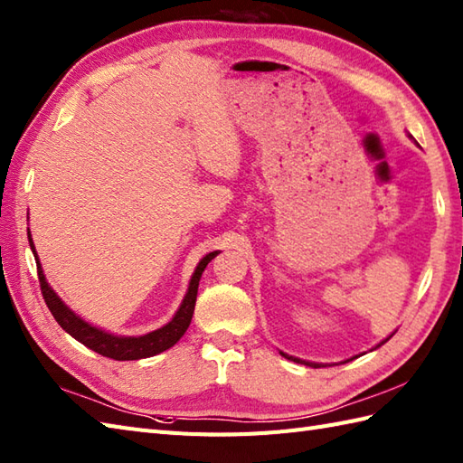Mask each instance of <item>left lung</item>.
I'll list each match as a JSON object with an SVG mask.
<instances>
[{
  "mask_svg": "<svg viewBox=\"0 0 463 463\" xmlns=\"http://www.w3.org/2000/svg\"><path fill=\"white\" fill-rule=\"evenodd\" d=\"M408 137H412V136H411V134H408ZM392 335H394V331H392V333H391V335H389V337H386V339H383V341H381V343H379V345H377V347H374V349H379V347H381V345H384V343H386V341H389V339H391V337H392ZM371 351H373V349H371ZM280 353H282V354H284V357H286V359H292V361H296V363H302V364H307V367H314V369H317V367H327V363H326V364H324V363H314V361H304V359H298V357H292V354H286V353H284V351H280ZM353 359H357V354H354V357H351V359H347V361H343V363H349V361H353Z\"/></svg>",
  "mask_w": 463,
  "mask_h": 463,
  "instance_id": "left-lung-1",
  "label": "left lung"
}]
</instances>
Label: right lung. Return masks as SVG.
Returning a JSON list of instances; mask_svg holds the SVG:
<instances>
[{"label":"right lung","mask_w":463,"mask_h":463,"mask_svg":"<svg viewBox=\"0 0 463 463\" xmlns=\"http://www.w3.org/2000/svg\"><path fill=\"white\" fill-rule=\"evenodd\" d=\"M27 236H29V246H31V250H33L35 262H37L41 292H43V298H45V304L51 309L52 317L57 319V324L64 331H67L71 337L80 341L84 347H89L99 354H102V357H109L114 361L147 359V357H154V354L164 353L165 349L175 345V343L183 337V333L187 331V327L191 324V317H193V311H195L197 288H199L201 274L205 272V268L213 260V258L219 254V250H214V252H209L207 256L201 258L197 268H195V272H193L191 280H189L185 298H183V302H181L179 309L175 311V316L171 317L165 326H161L156 331L144 333V335H114V333H110V331L89 324V321L82 319L79 314H74V311L62 302L59 294L47 282L45 274H43V266L39 262V256L35 250L33 239H31L29 229H27Z\"/></svg>","instance_id":"1"}]
</instances>
